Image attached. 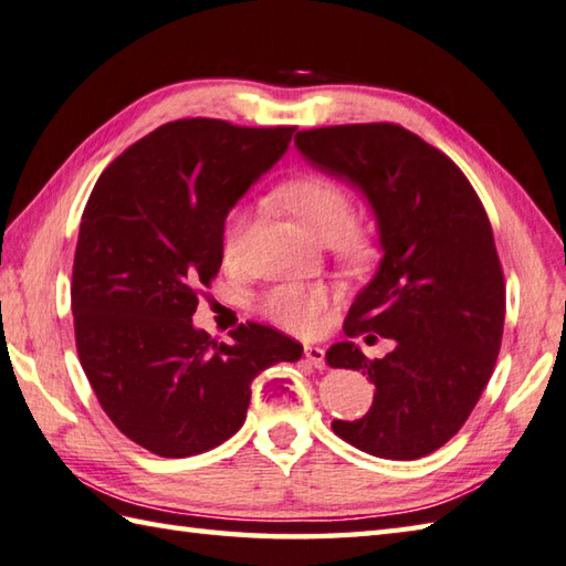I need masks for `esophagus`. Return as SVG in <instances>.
<instances>
[{
	"mask_svg": "<svg viewBox=\"0 0 566 566\" xmlns=\"http://www.w3.org/2000/svg\"><path fill=\"white\" fill-rule=\"evenodd\" d=\"M305 359H307L310 366L322 368V366H325V349L315 347V344H305Z\"/></svg>",
	"mask_w": 566,
	"mask_h": 566,
	"instance_id": "obj_1",
	"label": "esophagus"
}]
</instances>
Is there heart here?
Listing matches in <instances>:
<instances>
[{"instance_id":"b5f03b06","label":"heart","mask_w":566,"mask_h":566,"mask_svg":"<svg viewBox=\"0 0 566 566\" xmlns=\"http://www.w3.org/2000/svg\"><path fill=\"white\" fill-rule=\"evenodd\" d=\"M275 200L291 212L305 232L329 244L334 259L344 269L361 273L378 256V234L376 229L352 217V198L337 180L325 172H300L287 178L275 190ZM241 232H244V217L234 212L227 219L222 251L227 259H232ZM329 291L322 285H297L283 283L273 285L261 297L259 310L263 317H269L273 325H279L293 334H310L319 327L322 315L327 313Z\"/></svg>"}]
</instances>
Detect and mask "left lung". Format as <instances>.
Returning a JSON list of instances; mask_svg holds the SVG:
<instances>
[{
    "mask_svg": "<svg viewBox=\"0 0 566 566\" xmlns=\"http://www.w3.org/2000/svg\"><path fill=\"white\" fill-rule=\"evenodd\" d=\"M295 144L366 195L386 251L344 334L374 332L396 349L384 359L352 342L327 352L332 368H356L376 386L371 410L332 430L374 457L432 454L467 422L499 359L505 283L489 214L454 160L400 124L319 126Z\"/></svg>",
    "mask_w": 566,
    "mask_h": 566,
    "instance_id": "1",
    "label": "left lung"
}]
</instances>
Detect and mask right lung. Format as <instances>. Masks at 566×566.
Segmentation results:
<instances>
[{
	"label": "right lung",
	"instance_id": "obj_1",
	"mask_svg": "<svg viewBox=\"0 0 566 566\" xmlns=\"http://www.w3.org/2000/svg\"><path fill=\"white\" fill-rule=\"evenodd\" d=\"M295 126L176 119L138 138L102 172L73 263V325L83 371L122 434L182 459L247 420L251 380L297 361L287 334L247 322L232 344L192 327L222 266L224 219L291 144Z\"/></svg>",
	"mask_w": 566,
	"mask_h": 566
}]
</instances>
